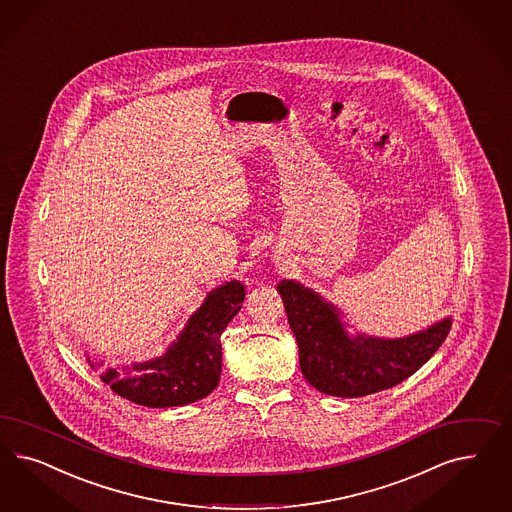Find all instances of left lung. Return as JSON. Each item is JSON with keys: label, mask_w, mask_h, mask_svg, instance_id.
I'll list each match as a JSON object with an SVG mask.
<instances>
[{"label": "left lung", "mask_w": 512, "mask_h": 512, "mask_svg": "<svg viewBox=\"0 0 512 512\" xmlns=\"http://www.w3.org/2000/svg\"><path fill=\"white\" fill-rule=\"evenodd\" d=\"M288 324L296 335L299 365L318 392L362 397L409 379L445 343L452 320L405 339L348 337L335 307L294 281L277 284Z\"/></svg>", "instance_id": "obj_1"}]
</instances>
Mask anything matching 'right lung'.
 <instances>
[{
    "label": "right lung",
    "instance_id": "obj_1",
    "mask_svg": "<svg viewBox=\"0 0 512 512\" xmlns=\"http://www.w3.org/2000/svg\"><path fill=\"white\" fill-rule=\"evenodd\" d=\"M245 288L237 281L213 290L179 341L162 358L137 363L132 369H109L101 380L124 399L145 407H181L209 396L222 373L220 335L239 313Z\"/></svg>",
    "mask_w": 512,
    "mask_h": 512
}]
</instances>
